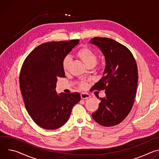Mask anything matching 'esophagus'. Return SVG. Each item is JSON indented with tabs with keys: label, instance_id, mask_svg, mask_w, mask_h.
Segmentation results:
<instances>
[{
	"label": "esophagus",
	"instance_id": "34e87169",
	"mask_svg": "<svg viewBox=\"0 0 159 159\" xmlns=\"http://www.w3.org/2000/svg\"><path fill=\"white\" fill-rule=\"evenodd\" d=\"M80 96L82 99H88L90 98V95L87 93H82V94H80Z\"/></svg>",
	"mask_w": 159,
	"mask_h": 159
}]
</instances>
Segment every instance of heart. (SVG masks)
<instances>
[{
  "label": "heart",
  "instance_id": "b5f03b06",
  "mask_svg": "<svg viewBox=\"0 0 159 159\" xmlns=\"http://www.w3.org/2000/svg\"><path fill=\"white\" fill-rule=\"evenodd\" d=\"M76 56L79 58L85 65L89 67L92 68L94 65H96V69L98 70L102 69V65L100 64H96L98 60L97 53L93 51L91 48L88 47H83L79 48L75 53ZM71 63V58L69 56L65 57L61 63L62 69L65 73H67L69 70ZM79 87L80 89H85L87 86V84L85 82H82L79 84Z\"/></svg>",
  "mask_w": 159,
  "mask_h": 159
}]
</instances>
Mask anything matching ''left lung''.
Masks as SVG:
<instances>
[{
    "mask_svg": "<svg viewBox=\"0 0 159 159\" xmlns=\"http://www.w3.org/2000/svg\"><path fill=\"white\" fill-rule=\"evenodd\" d=\"M101 49L106 59L102 77L94 85V90H104L99 107L92 114L99 125L109 127L122 122L131 110L137 91L138 68L130 50L122 44L107 38L90 39Z\"/></svg>",
    "mask_w": 159,
    "mask_h": 159,
    "instance_id": "8db88e82",
    "label": "left lung"
}]
</instances>
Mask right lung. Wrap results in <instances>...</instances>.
Instances as JSON below:
<instances>
[{
  "label": "right lung",
  "instance_id": "obj_1",
  "mask_svg": "<svg viewBox=\"0 0 159 159\" xmlns=\"http://www.w3.org/2000/svg\"><path fill=\"white\" fill-rule=\"evenodd\" d=\"M79 43V39H72L43 43L22 63L19 85L25 107L32 120L44 129H55L65 125L80 100L78 93L58 96L55 90L57 79L65 77L62 60Z\"/></svg>",
  "mask_w": 159,
  "mask_h": 159
}]
</instances>
